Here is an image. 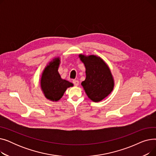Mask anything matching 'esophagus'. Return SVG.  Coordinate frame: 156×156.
<instances>
[{
  "instance_id": "esophagus-1",
  "label": "esophagus",
  "mask_w": 156,
  "mask_h": 156,
  "mask_svg": "<svg viewBox=\"0 0 156 156\" xmlns=\"http://www.w3.org/2000/svg\"><path fill=\"white\" fill-rule=\"evenodd\" d=\"M73 83L75 86H78L79 85V81L76 80H73Z\"/></svg>"
}]
</instances>
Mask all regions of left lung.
<instances>
[{
    "instance_id": "8db88e82",
    "label": "left lung",
    "mask_w": 156,
    "mask_h": 156,
    "mask_svg": "<svg viewBox=\"0 0 156 156\" xmlns=\"http://www.w3.org/2000/svg\"><path fill=\"white\" fill-rule=\"evenodd\" d=\"M86 68V78L82 81L87 96L94 102H99L111 94L114 80L111 71L104 61L95 55H79Z\"/></svg>"
}]
</instances>
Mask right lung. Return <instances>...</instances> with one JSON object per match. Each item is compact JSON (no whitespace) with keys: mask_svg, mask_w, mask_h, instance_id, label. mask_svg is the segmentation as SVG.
<instances>
[{"mask_svg":"<svg viewBox=\"0 0 156 156\" xmlns=\"http://www.w3.org/2000/svg\"><path fill=\"white\" fill-rule=\"evenodd\" d=\"M60 60L55 58L45 68L42 78L41 87L47 99L57 101L62 97L67 88L72 87L73 83L62 80L58 73Z\"/></svg>","mask_w":156,"mask_h":156,"instance_id":"1","label":"right lung"}]
</instances>
